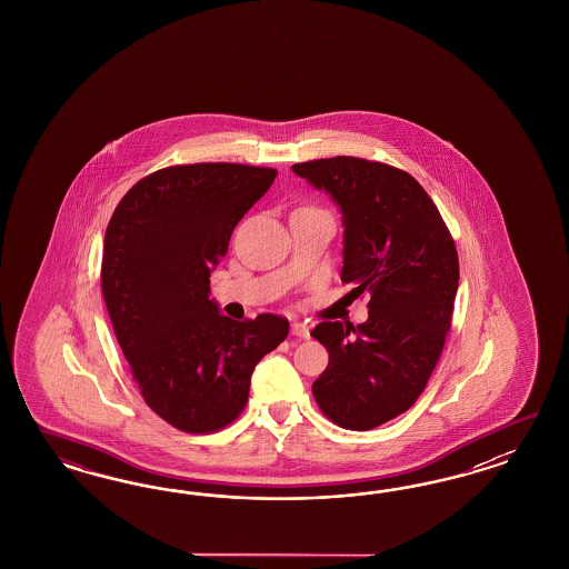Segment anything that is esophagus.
Masks as SVG:
<instances>
[{
  "label": "esophagus",
  "instance_id": "esophagus-1",
  "mask_svg": "<svg viewBox=\"0 0 569 569\" xmlns=\"http://www.w3.org/2000/svg\"><path fill=\"white\" fill-rule=\"evenodd\" d=\"M292 333L298 336V338H302V340H307V338H310L309 326L302 323V321H293Z\"/></svg>",
  "mask_w": 569,
  "mask_h": 569
}]
</instances>
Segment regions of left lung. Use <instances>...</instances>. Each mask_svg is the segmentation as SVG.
Here are the masks:
<instances>
[{"mask_svg":"<svg viewBox=\"0 0 569 569\" xmlns=\"http://www.w3.org/2000/svg\"><path fill=\"white\" fill-rule=\"evenodd\" d=\"M292 169L342 208V281L371 296L361 326L310 331L329 355L312 397L336 426L373 430L413 407L442 355L459 288L455 240L428 191L397 167L336 156Z\"/></svg>","mask_w":569,"mask_h":569,"instance_id":"8db88e82","label":"left lung"}]
</instances>
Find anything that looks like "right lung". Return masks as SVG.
Returning a JSON list of instances; mask_svg holds the SVG:
<instances>
[{
    "instance_id": "1",
    "label": "right lung",
    "mask_w": 569,
    "mask_h": 569,
    "mask_svg": "<svg viewBox=\"0 0 569 569\" xmlns=\"http://www.w3.org/2000/svg\"><path fill=\"white\" fill-rule=\"evenodd\" d=\"M276 177L238 162L167 167L139 179L106 227V309L146 405L177 430L236 421L257 362L288 338L286 317L233 321L208 298L236 224Z\"/></svg>"
}]
</instances>
